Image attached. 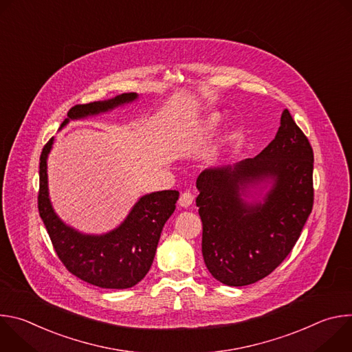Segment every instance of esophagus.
<instances>
[{
  "mask_svg": "<svg viewBox=\"0 0 352 352\" xmlns=\"http://www.w3.org/2000/svg\"><path fill=\"white\" fill-rule=\"evenodd\" d=\"M192 202H193V195L190 193V192H184L182 195H181V197H179V200H178V204H179V206L181 208H189L190 205H192Z\"/></svg>",
  "mask_w": 352,
  "mask_h": 352,
  "instance_id": "esophagus-1",
  "label": "esophagus"
}]
</instances>
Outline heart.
<instances>
[{
    "instance_id": "heart-1",
    "label": "heart",
    "mask_w": 352,
    "mask_h": 352,
    "mask_svg": "<svg viewBox=\"0 0 352 352\" xmlns=\"http://www.w3.org/2000/svg\"><path fill=\"white\" fill-rule=\"evenodd\" d=\"M219 122H220V116L217 113L214 114H210L206 121L204 122V129L210 132V131H214L217 126H219Z\"/></svg>"
}]
</instances>
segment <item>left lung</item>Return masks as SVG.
I'll list each match as a JSON object with an SVG mask.
<instances>
[{"instance_id": "1", "label": "left lung", "mask_w": 352, "mask_h": 352, "mask_svg": "<svg viewBox=\"0 0 352 352\" xmlns=\"http://www.w3.org/2000/svg\"><path fill=\"white\" fill-rule=\"evenodd\" d=\"M312 175L314 150L287 109L256 157L200 173L202 254L216 280L254 284L288 256L312 212Z\"/></svg>"}]
</instances>
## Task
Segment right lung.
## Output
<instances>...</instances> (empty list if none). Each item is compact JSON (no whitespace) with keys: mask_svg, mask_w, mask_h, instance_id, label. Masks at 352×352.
Returning <instances> with one entry per match:
<instances>
[{"mask_svg":"<svg viewBox=\"0 0 352 352\" xmlns=\"http://www.w3.org/2000/svg\"><path fill=\"white\" fill-rule=\"evenodd\" d=\"M138 98L139 94L131 91L103 102L75 106L60 129L69 121L104 114ZM53 143L54 138L48 140L40 156L38 213L60 261L74 276L100 288L124 289L136 285L153 263L163 227L175 210L179 192L146 193L114 230L104 234L80 232L60 219L50 199L47 159Z\"/></svg>","mask_w":352,"mask_h":352,"instance_id":"1","label":"right lung"}]
</instances>
